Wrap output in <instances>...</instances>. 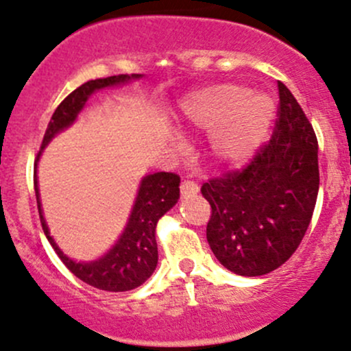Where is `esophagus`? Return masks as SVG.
Returning a JSON list of instances; mask_svg holds the SVG:
<instances>
[{
  "label": "esophagus",
  "instance_id": "esophagus-1",
  "mask_svg": "<svg viewBox=\"0 0 351 351\" xmlns=\"http://www.w3.org/2000/svg\"><path fill=\"white\" fill-rule=\"evenodd\" d=\"M180 190H182L183 197H195L198 193V190H200V186H198V183L191 182V180H185V182H182Z\"/></svg>",
  "mask_w": 351,
  "mask_h": 351
}]
</instances>
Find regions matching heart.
Wrapping results in <instances>:
<instances>
[{
	"mask_svg": "<svg viewBox=\"0 0 351 351\" xmlns=\"http://www.w3.org/2000/svg\"><path fill=\"white\" fill-rule=\"evenodd\" d=\"M274 101L263 92L237 84H220L183 101L180 123L197 131L215 132L212 153L223 166H241L265 141L274 121Z\"/></svg>",
	"mask_w": 351,
	"mask_h": 351,
	"instance_id": "b5f03b06",
	"label": "heart"
}]
</instances>
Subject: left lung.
Here are the masks:
<instances>
[{"mask_svg": "<svg viewBox=\"0 0 351 351\" xmlns=\"http://www.w3.org/2000/svg\"><path fill=\"white\" fill-rule=\"evenodd\" d=\"M272 136L241 169L202 185L210 204L206 241L219 263L239 276L272 272L296 252L319 188L318 139L291 90L278 82Z\"/></svg>", "mask_w": 351, "mask_h": 351, "instance_id": "left-lung-1", "label": "left lung"}]
</instances>
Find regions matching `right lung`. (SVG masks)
<instances>
[{
    "label": "right lung",
    "instance_id": "add662e5",
    "mask_svg": "<svg viewBox=\"0 0 351 351\" xmlns=\"http://www.w3.org/2000/svg\"><path fill=\"white\" fill-rule=\"evenodd\" d=\"M138 73L129 75H112L104 77V79L88 80L77 87L75 90L70 92L67 97L58 104L51 116L49 126H47L45 136H43L42 147L36 154L38 161L42 149L47 143L53 138L57 132L75 121L77 114L86 106L88 95L92 92L99 90L102 87L116 86V84L128 82L131 79H138ZM33 183H35L36 205H38L40 222L45 232L47 239L60 257L65 267L72 272L80 281L87 282L88 286H94L102 291H112V293H121V291H131L134 287L141 286L143 282L154 272L158 264V245H156V225L158 220L178 202L180 198V176L175 173H154L143 178L141 186H139L138 198L132 206L131 219H129L126 230L121 235L116 245L94 263H73L67 256L62 254L57 243L50 237L49 227L42 215V206H40L38 185H36V163L35 175H33Z\"/></svg>",
    "mask_w": 351,
    "mask_h": 351
}]
</instances>
